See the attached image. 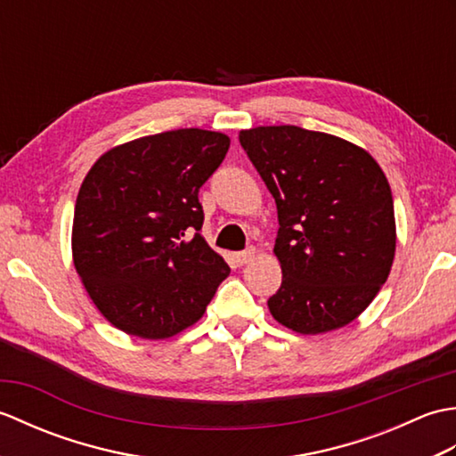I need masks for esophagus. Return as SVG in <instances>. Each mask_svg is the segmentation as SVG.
Segmentation results:
<instances>
[{
  "mask_svg": "<svg viewBox=\"0 0 456 456\" xmlns=\"http://www.w3.org/2000/svg\"><path fill=\"white\" fill-rule=\"evenodd\" d=\"M255 258V248H247V250H239V253H235V260L239 265H247L250 263V260Z\"/></svg>",
  "mask_w": 456,
  "mask_h": 456,
  "instance_id": "34e87169",
  "label": "esophagus"
}]
</instances>
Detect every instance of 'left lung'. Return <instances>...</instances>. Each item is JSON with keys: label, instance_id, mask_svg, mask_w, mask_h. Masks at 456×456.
<instances>
[{"label": "left lung", "instance_id": "left-lung-1", "mask_svg": "<svg viewBox=\"0 0 456 456\" xmlns=\"http://www.w3.org/2000/svg\"><path fill=\"white\" fill-rule=\"evenodd\" d=\"M274 196L282 284L268 299L278 323L317 335L351 323L390 274V183L356 144L296 125L239 133Z\"/></svg>", "mask_w": 456, "mask_h": 456}]
</instances>
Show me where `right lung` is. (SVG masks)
Returning <instances> with one entry per match:
<instances>
[{
    "label": "right lung",
    "instance_id": "obj_1",
    "mask_svg": "<svg viewBox=\"0 0 456 456\" xmlns=\"http://www.w3.org/2000/svg\"><path fill=\"white\" fill-rule=\"evenodd\" d=\"M229 137L178 129L115 147L76 200L74 266L103 317L121 331L167 338L206 312L229 266L201 235L200 188Z\"/></svg>",
    "mask_w": 456,
    "mask_h": 456
}]
</instances>
